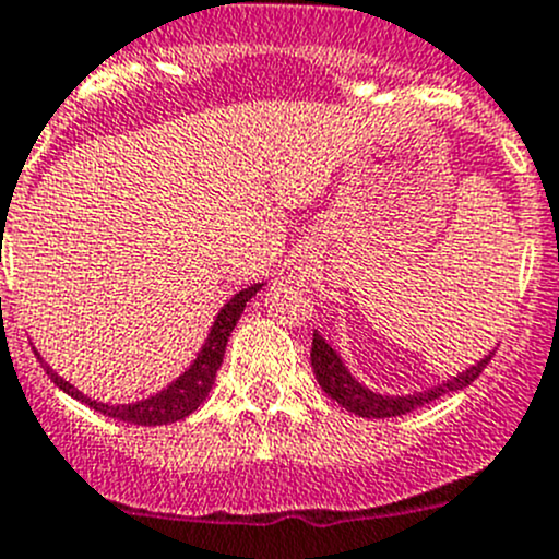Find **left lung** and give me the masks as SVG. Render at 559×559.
<instances>
[{
	"label": "left lung",
	"instance_id": "1",
	"mask_svg": "<svg viewBox=\"0 0 559 559\" xmlns=\"http://www.w3.org/2000/svg\"><path fill=\"white\" fill-rule=\"evenodd\" d=\"M491 361V353L478 361L475 367H469L467 372L456 374L454 380L449 383L438 385L432 391H424V394H413V396H380L372 394L369 389H364L358 380L350 378L345 367H342L340 356L334 353V347L323 340V336L314 331L312 334V369H314V378H318L320 389L331 396V400L340 402L345 411L356 413L361 418H391V416H405V413L416 411V407L429 405L432 400L443 396L445 391H460L465 385L473 383L480 372L486 369V364Z\"/></svg>",
	"mask_w": 559,
	"mask_h": 559
}]
</instances>
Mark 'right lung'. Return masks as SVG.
<instances>
[{"mask_svg": "<svg viewBox=\"0 0 559 559\" xmlns=\"http://www.w3.org/2000/svg\"><path fill=\"white\" fill-rule=\"evenodd\" d=\"M258 290H261V285L245 287V290L236 293V296L219 309L217 320H214L212 325V334H209L206 345H203L201 356L195 358V364H192V367L187 369L176 383H170L168 389L159 391L157 396H152V400L146 402H135V405H103V402L97 400H86L79 389H73L68 380L59 378L51 367H46V364H43V367H46L48 378H51L64 394L86 402V405L94 407V411L105 413V416L110 418H119V421H127V424H141V427H157V424L181 421V418L190 416L192 411H198L201 402L209 396V391H212L214 378H217V369L223 367L225 345H228L230 331H234L236 320H239L241 312H245L247 301H250Z\"/></svg>", "mask_w": 559, "mask_h": 559, "instance_id": "1", "label": "right lung"}]
</instances>
